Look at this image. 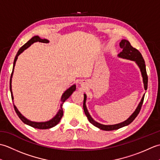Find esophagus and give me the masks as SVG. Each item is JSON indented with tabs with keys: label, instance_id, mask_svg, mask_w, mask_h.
Listing matches in <instances>:
<instances>
[{
	"label": "esophagus",
	"instance_id": "1",
	"mask_svg": "<svg viewBox=\"0 0 160 160\" xmlns=\"http://www.w3.org/2000/svg\"><path fill=\"white\" fill-rule=\"evenodd\" d=\"M80 83H81V84H82L83 82H80Z\"/></svg>",
	"mask_w": 160,
	"mask_h": 160
}]
</instances>
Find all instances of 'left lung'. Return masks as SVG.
Wrapping results in <instances>:
<instances>
[{"label": "left lung", "instance_id": "obj_1", "mask_svg": "<svg viewBox=\"0 0 160 160\" xmlns=\"http://www.w3.org/2000/svg\"><path fill=\"white\" fill-rule=\"evenodd\" d=\"M120 48L122 49V52H121L120 53L118 54V57L122 58L127 59L135 61V63H136L139 68L140 69L141 73L142 78H143V82H144V89H147L148 87V76L147 73V70H146V65H145V62L144 60L142 57L141 53L139 52V51L132 47L131 45V43L129 42L128 40L123 39L121 40L120 42ZM144 95L142 97L140 102L139 103L138 106L137 107L135 111L132 113V114L129 117L127 120L124 121L123 122H121V123L116 124H113V125H104L98 123V122L95 121L91 117L90 114L87 111V108L86 107V100H87V96L86 94H84V102H83V108L84 111L85 113V115L89 120L90 123L94 125L95 127L99 128L101 130L104 131H113L116 130V129H119L122 127H124L125 126H127L129 124H131V122L135 120V118L138 116L140 111V109L142 106V104H143L144 102Z\"/></svg>", "mask_w": 160, "mask_h": 160}]
</instances>
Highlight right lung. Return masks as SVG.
<instances>
[{"mask_svg": "<svg viewBox=\"0 0 160 160\" xmlns=\"http://www.w3.org/2000/svg\"><path fill=\"white\" fill-rule=\"evenodd\" d=\"M36 42H43V43H48L49 41L47 39L40 38L38 36H33L29 40L28 42H26L22 47H20V49L18 50V53H17V54H16V57H15L14 61H13V69H12V73L11 74V78H10V84H9V89H10V92H11V95H12V100H13V97L12 90V76H13V69H14L16 62L17 59H18V56L20 55V53H22L26 49H28L29 46H31L33 43ZM76 84H73V85H72L71 87H69V89H67L65 91H64V93L62 95V97H61V100H60L61 105H60L59 111H58V113L55 115V116H54L52 119V120H50L49 121L42 122H36L30 121V120H28V119H27L26 118L24 117L23 115L20 113V111L18 110V108H16V107L15 106L14 104H13V107H14V109H15L16 114L18 115V116L19 117V118L25 124H28L29 126H31L32 127L36 128H39V129H48V128H52L53 127H55L56 125H57L60 122L61 118H62V115H63V110H62V104H63L64 102H65V100H67L68 98H69L71 96V95L73 93V91H76Z\"/></svg>", "mask_w": 160, "mask_h": 160, "instance_id": "add662e5", "label": "right lung"}]
</instances>
